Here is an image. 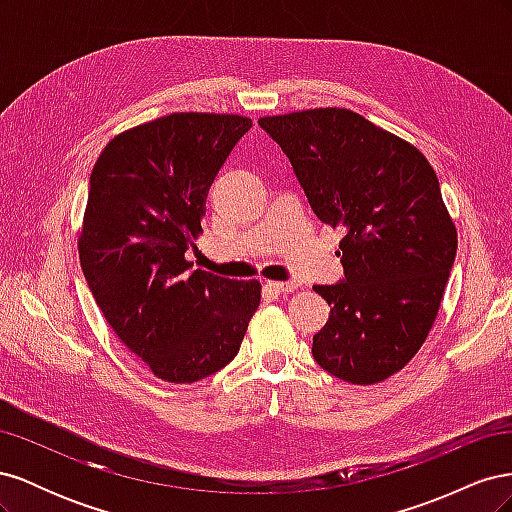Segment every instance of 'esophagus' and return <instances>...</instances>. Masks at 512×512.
Wrapping results in <instances>:
<instances>
[{
	"instance_id": "34e87169",
	"label": "esophagus",
	"mask_w": 512,
	"mask_h": 512,
	"mask_svg": "<svg viewBox=\"0 0 512 512\" xmlns=\"http://www.w3.org/2000/svg\"><path fill=\"white\" fill-rule=\"evenodd\" d=\"M267 288L273 292H292L299 288V284L297 282H267Z\"/></svg>"
}]
</instances>
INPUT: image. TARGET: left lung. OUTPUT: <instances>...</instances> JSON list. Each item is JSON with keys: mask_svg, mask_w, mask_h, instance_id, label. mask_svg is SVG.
<instances>
[{"mask_svg": "<svg viewBox=\"0 0 512 512\" xmlns=\"http://www.w3.org/2000/svg\"><path fill=\"white\" fill-rule=\"evenodd\" d=\"M318 220L342 228L344 280L314 286L331 305L314 335L316 363L339 380L376 384L421 350L457 254L440 183L414 145L348 108L260 117Z\"/></svg>", "mask_w": 512, "mask_h": 512, "instance_id": "1", "label": "left lung"}]
</instances>
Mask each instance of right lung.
<instances>
[{
	"instance_id": "add662e5",
	"label": "right lung",
	"mask_w": 512,
	"mask_h": 512,
	"mask_svg": "<svg viewBox=\"0 0 512 512\" xmlns=\"http://www.w3.org/2000/svg\"><path fill=\"white\" fill-rule=\"evenodd\" d=\"M252 119L173 113L117 134L89 177L79 256L106 322L153 376L198 382L235 359L256 280L192 271L207 192Z\"/></svg>"
}]
</instances>
